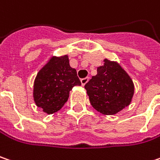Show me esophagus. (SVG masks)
<instances>
[{
  "instance_id": "1",
  "label": "esophagus",
  "mask_w": 160,
  "mask_h": 160,
  "mask_svg": "<svg viewBox=\"0 0 160 160\" xmlns=\"http://www.w3.org/2000/svg\"><path fill=\"white\" fill-rule=\"evenodd\" d=\"M89 81V77H85V78H83V79H81V83H82V85L84 86L85 84H87V82Z\"/></svg>"
}]
</instances>
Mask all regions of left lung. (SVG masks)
Wrapping results in <instances>:
<instances>
[{"instance_id": "obj_1", "label": "left lung", "mask_w": 160, "mask_h": 160, "mask_svg": "<svg viewBox=\"0 0 160 160\" xmlns=\"http://www.w3.org/2000/svg\"><path fill=\"white\" fill-rule=\"evenodd\" d=\"M103 62L84 88L92 107L104 115H113L131 104L134 84L118 62L107 58Z\"/></svg>"}]
</instances>
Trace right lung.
<instances>
[{
	"instance_id": "right-lung-1",
	"label": "right lung",
	"mask_w": 160,
	"mask_h": 160,
	"mask_svg": "<svg viewBox=\"0 0 160 160\" xmlns=\"http://www.w3.org/2000/svg\"><path fill=\"white\" fill-rule=\"evenodd\" d=\"M76 85H81V82L76 69L69 65L68 55L52 56L34 80V102L46 113H55L67 102L69 92Z\"/></svg>"
}]
</instances>
